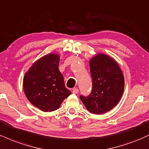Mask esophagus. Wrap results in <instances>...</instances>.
<instances>
[{"mask_svg":"<svg viewBox=\"0 0 149 149\" xmlns=\"http://www.w3.org/2000/svg\"><path fill=\"white\" fill-rule=\"evenodd\" d=\"M78 92H79V90H78V88H73L72 89V92L73 94H78Z\"/></svg>","mask_w":149,"mask_h":149,"instance_id":"obj_1","label":"esophagus"}]
</instances>
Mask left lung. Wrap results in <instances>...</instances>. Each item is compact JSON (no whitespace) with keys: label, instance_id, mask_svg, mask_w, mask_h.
<instances>
[{"label":"left lung","instance_id":"obj_1","mask_svg":"<svg viewBox=\"0 0 149 149\" xmlns=\"http://www.w3.org/2000/svg\"><path fill=\"white\" fill-rule=\"evenodd\" d=\"M93 87L87 97L80 100L89 112L105 113L119 103L124 90V76L114 59L104 53H98L89 60Z\"/></svg>","mask_w":149,"mask_h":149}]
</instances>
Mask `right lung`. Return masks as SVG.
<instances>
[{
  "mask_svg": "<svg viewBox=\"0 0 149 149\" xmlns=\"http://www.w3.org/2000/svg\"><path fill=\"white\" fill-rule=\"evenodd\" d=\"M60 55L50 53L35 61L23 77L26 96L34 106L43 112L57 110L71 94L66 88L59 70Z\"/></svg>",
  "mask_w": 149,
  "mask_h": 149,
  "instance_id": "obj_1",
  "label": "right lung"
}]
</instances>
